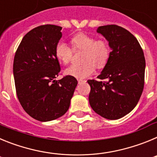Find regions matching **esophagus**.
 I'll list each match as a JSON object with an SVG mask.
<instances>
[{"instance_id": "34e87169", "label": "esophagus", "mask_w": 157, "mask_h": 157, "mask_svg": "<svg viewBox=\"0 0 157 157\" xmlns=\"http://www.w3.org/2000/svg\"><path fill=\"white\" fill-rule=\"evenodd\" d=\"M78 84H80V83H82V82H86V81L85 80H82V79H78Z\"/></svg>"}]
</instances>
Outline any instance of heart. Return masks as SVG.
<instances>
[{"label":"heart","instance_id":"obj_1","mask_svg":"<svg viewBox=\"0 0 157 157\" xmlns=\"http://www.w3.org/2000/svg\"><path fill=\"white\" fill-rule=\"evenodd\" d=\"M72 47L64 41H59L55 47V55L59 61L68 64L74 50H84L82 64H74L65 71L68 75L83 78L90 75L95 70V66L102 68L109 61L111 49L108 41L104 39L97 40L94 37L85 33H79L71 38Z\"/></svg>","mask_w":157,"mask_h":157}]
</instances>
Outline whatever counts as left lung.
<instances>
[{
	"label": "left lung",
	"instance_id": "left-lung-1",
	"mask_svg": "<svg viewBox=\"0 0 157 157\" xmlns=\"http://www.w3.org/2000/svg\"><path fill=\"white\" fill-rule=\"evenodd\" d=\"M98 32L112 48L100 81L89 79V101L93 110L108 120H118L137 105L145 83V59L142 48L130 31L117 25L101 26Z\"/></svg>",
	"mask_w": 157,
	"mask_h": 157
}]
</instances>
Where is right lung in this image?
<instances>
[{"instance_id": "obj_1", "label": "right lung", "mask_w": 157, "mask_h": 157, "mask_svg": "<svg viewBox=\"0 0 157 157\" xmlns=\"http://www.w3.org/2000/svg\"><path fill=\"white\" fill-rule=\"evenodd\" d=\"M62 27L52 24L32 29L23 37L13 62L17 98L29 116L51 121L68 110L78 81L71 75L56 80L60 71L55 47Z\"/></svg>"}]
</instances>
